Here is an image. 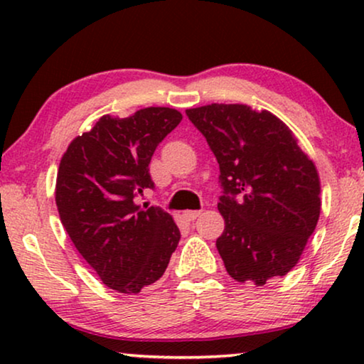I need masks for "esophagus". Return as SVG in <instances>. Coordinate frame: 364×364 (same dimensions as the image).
<instances>
[{"label": "esophagus", "instance_id": "esophagus-1", "mask_svg": "<svg viewBox=\"0 0 364 364\" xmlns=\"http://www.w3.org/2000/svg\"><path fill=\"white\" fill-rule=\"evenodd\" d=\"M198 215H200V212H198V210H186L182 213V217L186 218L187 222H193Z\"/></svg>", "mask_w": 364, "mask_h": 364}]
</instances>
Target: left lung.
<instances>
[{
  "mask_svg": "<svg viewBox=\"0 0 364 364\" xmlns=\"http://www.w3.org/2000/svg\"><path fill=\"white\" fill-rule=\"evenodd\" d=\"M220 166L217 250L233 280L263 287L300 260L321 210L315 162L290 129L247 104L187 109ZM237 198L235 199V197Z\"/></svg>",
  "mask_w": 364,
  "mask_h": 364,
  "instance_id": "obj_1",
  "label": "left lung"
}]
</instances>
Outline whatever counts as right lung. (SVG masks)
<instances>
[{
	"mask_svg": "<svg viewBox=\"0 0 364 364\" xmlns=\"http://www.w3.org/2000/svg\"><path fill=\"white\" fill-rule=\"evenodd\" d=\"M182 121L171 107L102 116L74 137L59 162L56 205L64 230L104 285L126 295L164 275L181 240L171 213L134 198L154 188L152 154Z\"/></svg>",
	"mask_w": 364,
	"mask_h": 364,
	"instance_id": "right-lung-1",
	"label": "right lung"
}]
</instances>
